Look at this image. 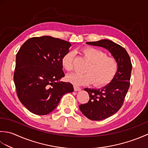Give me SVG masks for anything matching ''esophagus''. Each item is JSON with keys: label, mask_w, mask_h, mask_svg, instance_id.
<instances>
[{"label": "esophagus", "mask_w": 148, "mask_h": 148, "mask_svg": "<svg viewBox=\"0 0 148 148\" xmlns=\"http://www.w3.org/2000/svg\"><path fill=\"white\" fill-rule=\"evenodd\" d=\"M74 91H76V92H77V91L81 90V88L80 87H78L77 86H74Z\"/></svg>", "instance_id": "1"}]
</instances>
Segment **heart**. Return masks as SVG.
Masks as SVG:
<instances>
[{
	"label": "heart",
	"instance_id": "b5f03b06",
	"mask_svg": "<svg viewBox=\"0 0 148 148\" xmlns=\"http://www.w3.org/2000/svg\"><path fill=\"white\" fill-rule=\"evenodd\" d=\"M84 55L90 62L84 70L85 73L74 72L68 75L67 80L75 86L87 85L93 83L94 86H102L108 84L114 77L118 69L116 60L106 53L93 47L82 49ZM74 52L69 51L63 56L62 64L67 71L73 69Z\"/></svg>",
	"mask_w": 148,
	"mask_h": 148
}]
</instances>
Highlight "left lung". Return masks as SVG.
Wrapping results in <instances>:
<instances>
[{
  "mask_svg": "<svg viewBox=\"0 0 148 148\" xmlns=\"http://www.w3.org/2000/svg\"><path fill=\"white\" fill-rule=\"evenodd\" d=\"M86 43L108 50L118 63L117 71L109 84L102 88L84 89L88 93L90 99L79 106L80 111L91 120H102L115 114L122 106L130 86L132 65L125 49L111 40L102 39Z\"/></svg>",
  "mask_w": 148,
  "mask_h": 148,
  "instance_id": "left-lung-1",
  "label": "left lung"
}]
</instances>
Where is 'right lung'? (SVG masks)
Listing matches in <instances>:
<instances>
[{"label":"right lung","mask_w":148,"mask_h":148,"mask_svg":"<svg viewBox=\"0 0 148 148\" xmlns=\"http://www.w3.org/2000/svg\"><path fill=\"white\" fill-rule=\"evenodd\" d=\"M71 44L45 36L28 39L16 57L14 82L19 100L31 112L46 115L52 112L63 95L74 91L65 76L62 58Z\"/></svg>","instance_id":"1"}]
</instances>
